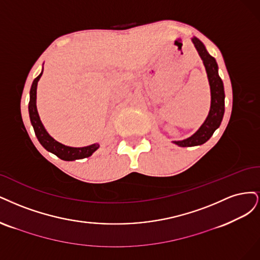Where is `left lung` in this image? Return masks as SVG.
Listing matches in <instances>:
<instances>
[{"label":"left lung","instance_id":"obj_1","mask_svg":"<svg viewBox=\"0 0 260 260\" xmlns=\"http://www.w3.org/2000/svg\"><path fill=\"white\" fill-rule=\"evenodd\" d=\"M191 41L202 59L207 73L209 87H211V108L205 121L193 135L186 139L173 141L179 147H194L205 144L213 136L214 132L220 126L224 113V89L223 83L218 74V64L215 58L208 54L204 44L198 38L193 37Z\"/></svg>","mask_w":260,"mask_h":260}]
</instances>
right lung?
Listing matches in <instances>:
<instances>
[{
    "mask_svg": "<svg viewBox=\"0 0 260 260\" xmlns=\"http://www.w3.org/2000/svg\"><path fill=\"white\" fill-rule=\"evenodd\" d=\"M42 73H43V69H42V72L38 75L32 83V86L30 89V102H29L30 121L33 126V129H35L36 136L40 141V144L43 146L48 152H52L53 154L57 155L63 161L81 160V158L90 156L99 148V144H97V142L96 144L86 146V147H80V148L69 147L55 140L45 129L43 123H42L40 119V115L37 109V87H38V82L42 77Z\"/></svg>",
    "mask_w": 260,
    "mask_h": 260,
    "instance_id": "obj_1",
    "label": "right lung"
}]
</instances>
